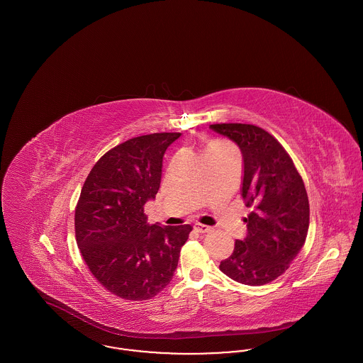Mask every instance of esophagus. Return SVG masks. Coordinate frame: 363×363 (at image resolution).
<instances>
[{
    "mask_svg": "<svg viewBox=\"0 0 363 363\" xmlns=\"http://www.w3.org/2000/svg\"><path fill=\"white\" fill-rule=\"evenodd\" d=\"M194 230H196L197 233H200V234H209L213 228L204 225H194Z\"/></svg>",
    "mask_w": 363,
    "mask_h": 363,
    "instance_id": "obj_1",
    "label": "esophagus"
}]
</instances>
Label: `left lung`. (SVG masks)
Instances as JSON below:
<instances>
[{
    "instance_id": "1",
    "label": "left lung",
    "mask_w": 363,
    "mask_h": 363,
    "mask_svg": "<svg viewBox=\"0 0 363 363\" xmlns=\"http://www.w3.org/2000/svg\"><path fill=\"white\" fill-rule=\"evenodd\" d=\"M243 157L242 197L252 212L247 235L219 265L233 280L262 286L284 274L301 252L309 230V199L293 159L271 133L250 123H213Z\"/></svg>"
}]
</instances>
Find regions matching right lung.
<instances>
[{"mask_svg":"<svg viewBox=\"0 0 363 363\" xmlns=\"http://www.w3.org/2000/svg\"><path fill=\"white\" fill-rule=\"evenodd\" d=\"M181 133L129 138L91 169L74 211V233L88 269L108 293L145 301L173 279L191 225H148L144 206L160 186L167 147Z\"/></svg>","mask_w":363,"mask_h":363,"instance_id":"right-lung-1","label":"right lung"}]
</instances>
